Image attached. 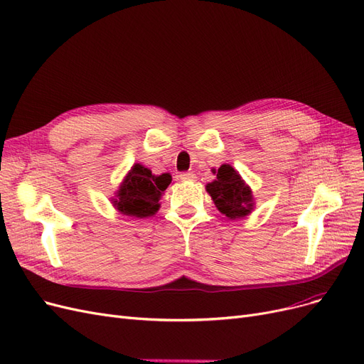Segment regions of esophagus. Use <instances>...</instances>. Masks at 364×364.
<instances>
[{"label": "esophagus", "instance_id": "esophagus-1", "mask_svg": "<svg viewBox=\"0 0 364 364\" xmlns=\"http://www.w3.org/2000/svg\"><path fill=\"white\" fill-rule=\"evenodd\" d=\"M179 178H181V181L188 182V181H194L196 179V174L193 171H185V173L179 174Z\"/></svg>", "mask_w": 364, "mask_h": 364}]
</instances>
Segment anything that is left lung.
I'll return each mask as SVG.
<instances>
[{
    "label": "left lung",
    "mask_w": 364,
    "mask_h": 364,
    "mask_svg": "<svg viewBox=\"0 0 364 364\" xmlns=\"http://www.w3.org/2000/svg\"><path fill=\"white\" fill-rule=\"evenodd\" d=\"M212 173L216 174V179L206 185V191L216 209L228 220L248 216L255 208V201L251 186L242 179L239 171L230 164H223L218 170L212 168Z\"/></svg>",
    "instance_id": "8db88e82"
}]
</instances>
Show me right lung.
Segmentation results:
<instances>
[{
	"label": "right lung",
	"mask_w": 364,
	"mask_h": 364,
	"mask_svg": "<svg viewBox=\"0 0 364 364\" xmlns=\"http://www.w3.org/2000/svg\"><path fill=\"white\" fill-rule=\"evenodd\" d=\"M170 182V173L155 176L148 167L137 163L125 174L119 188L110 198L112 206L127 216H154L159 209V200Z\"/></svg>",
	"instance_id": "add662e5"
}]
</instances>
